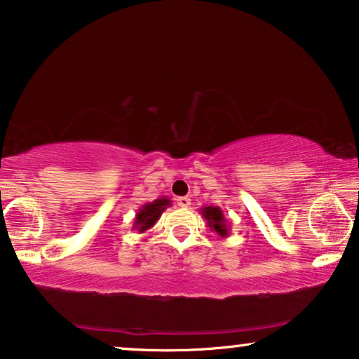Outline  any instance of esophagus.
I'll return each mask as SVG.
<instances>
[{
  "label": "esophagus",
  "mask_w": 359,
  "mask_h": 359,
  "mask_svg": "<svg viewBox=\"0 0 359 359\" xmlns=\"http://www.w3.org/2000/svg\"><path fill=\"white\" fill-rule=\"evenodd\" d=\"M190 204H191V199L188 198V196L177 198V205H179V208H190Z\"/></svg>",
  "instance_id": "1"
}]
</instances>
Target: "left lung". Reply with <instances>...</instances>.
Wrapping results in <instances>:
<instances>
[{
	"label": "left lung",
	"instance_id": "left-lung-1",
	"mask_svg": "<svg viewBox=\"0 0 359 359\" xmlns=\"http://www.w3.org/2000/svg\"><path fill=\"white\" fill-rule=\"evenodd\" d=\"M199 212H201L203 218H205V222H208L210 231H214L220 238H228L231 224L220 208H217V205H205V208L199 209Z\"/></svg>",
	"mask_w": 359,
	"mask_h": 359
}]
</instances>
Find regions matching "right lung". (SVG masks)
<instances>
[{
    "label": "right lung",
    "instance_id": "obj_1",
    "mask_svg": "<svg viewBox=\"0 0 359 359\" xmlns=\"http://www.w3.org/2000/svg\"><path fill=\"white\" fill-rule=\"evenodd\" d=\"M169 205H171V199L166 196L158 198L155 201L144 204L136 214L135 222H133V229H137V233H144V231L150 229Z\"/></svg>",
    "mask_w": 359,
    "mask_h": 359
}]
</instances>
